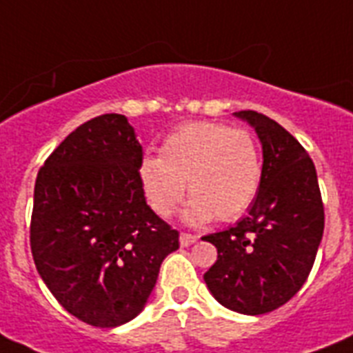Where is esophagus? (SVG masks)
Returning <instances> with one entry per match:
<instances>
[{
    "instance_id": "esophagus-1",
    "label": "esophagus",
    "mask_w": 353,
    "mask_h": 353,
    "mask_svg": "<svg viewBox=\"0 0 353 353\" xmlns=\"http://www.w3.org/2000/svg\"><path fill=\"white\" fill-rule=\"evenodd\" d=\"M196 241H197V236L188 234V232H181V236H179V243H181V246H190Z\"/></svg>"
}]
</instances>
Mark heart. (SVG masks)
I'll return each instance as SVG.
<instances>
[{
  "mask_svg": "<svg viewBox=\"0 0 353 353\" xmlns=\"http://www.w3.org/2000/svg\"><path fill=\"white\" fill-rule=\"evenodd\" d=\"M263 179V156L246 128L217 123H186L170 132L159 157L139 165V181L148 205L159 217H170L185 197V183L194 197L185 221L203 225L216 217L230 223L256 201Z\"/></svg>",
  "mask_w": 353,
  "mask_h": 353,
  "instance_id": "1",
  "label": "heart"
}]
</instances>
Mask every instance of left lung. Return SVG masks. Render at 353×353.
I'll use <instances>...</instances> for the list:
<instances>
[{"mask_svg": "<svg viewBox=\"0 0 353 353\" xmlns=\"http://www.w3.org/2000/svg\"><path fill=\"white\" fill-rule=\"evenodd\" d=\"M263 145V179L250 210L228 230L203 237L217 248L205 274L212 296L246 316L276 310L310 274L325 230L314 161L290 132L265 114L239 110Z\"/></svg>", "mask_w": 353, "mask_h": 353, "instance_id": "8db88e82", "label": "left lung"}]
</instances>
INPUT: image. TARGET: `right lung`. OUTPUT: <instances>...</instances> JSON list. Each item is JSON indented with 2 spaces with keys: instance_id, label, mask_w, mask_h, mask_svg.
Returning a JSON list of instances; mask_svg holds the SVG:
<instances>
[{
  "instance_id": "right-lung-1",
  "label": "right lung",
  "mask_w": 353,
  "mask_h": 353,
  "mask_svg": "<svg viewBox=\"0 0 353 353\" xmlns=\"http://www.w3.org/2000/svg\"><path fill=\"white\" fill-rule=\"evenodd\" d=\"M143 148L121 114L68 134L39 168L30 250L57 303L99 328L143 310L179 232L154 214L139 181Z\"/></svg>"
}]
</instances>
